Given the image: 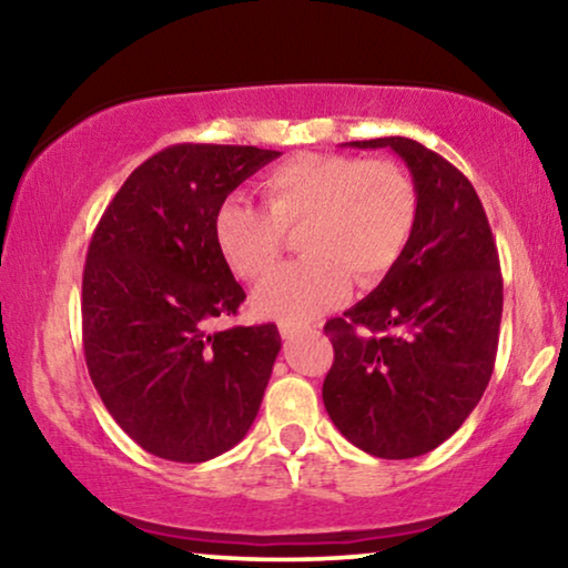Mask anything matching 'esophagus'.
<instances>
[{
  "instance_id": "1",
  "label": "esophagus",
  "mask_w": 568,
  "mask_h": 568,
  "mask_svg": "<svg viewBox=\"0 0 568 568\" xmlns=\"http://www.w3.org/2000/svg\"><path fill=\"white\" fill-rule=\"evenodd\" d=\"M307 328L305 325H294V323H278V333H282V338H294L300 336V333H305Z\"/></svg>"
}]
</instances>
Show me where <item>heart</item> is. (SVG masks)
I'll return each mask as SVG.
<instances>
[{"instance_id": "1", "label": "heart", "mask_w": 568, "mask_h": 568, "mask_svg": "<svg viewBox=\"0 0 568 568\" xmlns=\"http://www.w3.org/2000/svg\"><path fill=\"white\" fill-rule=\"evenodd\" d=\"M263 204L224 199L214 214L222 258L240 278L261 282L276 268L284 232H300L307 261L276 271L255 292L261 315L307 323L341 305L356 284L372 286L406 251L418 199L390 160L307 152L261 178Z\"/></svg>"}]
</instances>
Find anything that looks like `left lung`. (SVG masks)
I'll use <instances>...</instances> for the list:
<instances>
[{
    "mask_svg": "<svg viewBox=\"0 0 568 568\" xmlns=\"http://www.w3.org/2000/svg\"><path fill=\"white\" fill-rule=\"evenodd\" d=\"M390 146L414 181L416 227L377 290L325 323L333 367L323 383L331 422L364 453L408 460L460 429L491 379L504 286L476 189L437 152L406 136Z\"/></svg>",
    "mask_w": 568,
    "mask_h": 568,
    "instance_id": "left-lung-1",
    "label": "left lung"
}]
</instances>
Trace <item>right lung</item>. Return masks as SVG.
Returning a JSON list of instances; mask_svg holds the SVG:
<instances>
[{
	"instance_id": "right-lung-1",
	"label": "right lung",
	"mask_w": 568,
	"mask_h": 568,
	"mask_svg": "<svg viewBox=\"0 0 568 568\" xmlns=\"http://www.w3.org/2000/svg\"><path fill=\"white\" fill-rule=\"evenodd\" d=\"M278 154L168 146L126 178L92 235L82 276L92 385L115 424L162 460H212L258 416L282 336L274 323L209 331L245 300L214 214Z\"/></svg>"
}]
</instances>
